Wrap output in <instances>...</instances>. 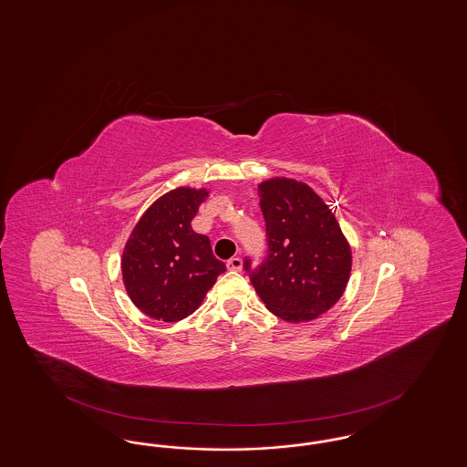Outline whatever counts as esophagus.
Masks as SVG:
<instances>
[{"instance_id": "1", "label": "esophagus", "mask_w": 467, "mask_h": 467, "mask_svg": "<svg viewBox=\"0 0 467 467\" xmlns=\"http://www.w3.org/2000/svg\"><path fill=\"white\" fill-rule=\"evenodd\" d=\"M242 258L233 257L227 260V264H225V265H227V269H229V271H242Z\"/></svg>"}]
</instances>
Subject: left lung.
Returning a JSON list of instances; mask_svg holds the SVG:
<instances>
[{
    "instance_id": "1",
    "label": "left lung",
    "mask_w": 467,
    "mask_h": 467,
    "mask_svg": "<svg viewBox=\"0 0 467 467\" xmlns=\"http://www.w3.org/2000/svg\"><path fill=\"white\" fill-rule=\"evenodd\" d=\"M267 255L243 269L265 306L288 322L312 321L343 295L352 252L331 210L304 182L275 177L258 184Z\"/></svg>"
}]
</instances>
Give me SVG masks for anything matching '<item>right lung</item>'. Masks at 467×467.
Instances as JSON below:
<instances>
[{"label":"right lung","mask_w":467,"mask_h":467,"mask_svg":"<svg viewBox=\"0 0 467 467\" xmlns=\"http://www.w3.org/2000/svg\"><path fill=\"white\" fill-rule=\"evenodd\" d=\"M207 190L177 188L161 196L134 227L122 254V275L132 304L159 321L188 317L203 302L224 262L210 240L192 229Z\"/></svg>","instance_id":"obj_1"}]
</instances>
